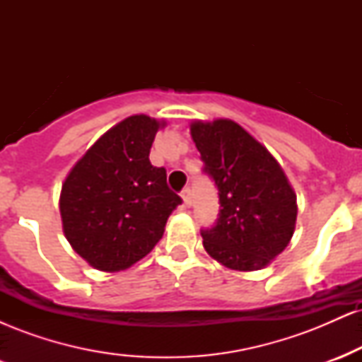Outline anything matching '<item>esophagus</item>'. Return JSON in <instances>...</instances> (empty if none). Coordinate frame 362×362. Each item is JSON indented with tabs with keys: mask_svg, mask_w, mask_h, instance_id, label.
<instances>
[{
	"mask_svg": "<svg viewBox=\"0 0 362 362\" xmlns=\"http://www.w3.org/2000/svg\"><path fill=\"white\" fill-rule=\"evenodd\" d=\"M182 201H184L185 207H190V204H192V192H190L189 187H187L184 192H182Z\"/></svg>",
	"mask_w": 362,
	"mask_h": 362,
	"instance_id": "1",
	"label": "esophagus"
}]
</instances>
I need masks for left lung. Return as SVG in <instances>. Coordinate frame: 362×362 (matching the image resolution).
I'll return each mask as SVG.
<instances>
[{
    "label": "left lung",
    "mask_w": 362,
    "mask_h": 362,
    "mask_svg": "<svg viewBox=\"0 0 362 362\" xmlns=\"http://www.w3.org/2000/svg\"><path fill=\"white\" fill-rule=\"evenodd\" d=\"M204 172L219 195V218L202 231L206 252L231 271L267 267L296 228V194L264 144L231 119L190 124Z\"/></svg>",
    "instance_id": "1"
}]
</instances>
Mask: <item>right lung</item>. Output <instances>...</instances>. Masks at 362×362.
Returning <instances> with one entry per match:
<instances>
[{
    "label": "right lung",
    "instance_id": "obj_1",
    "mask_svg": "<svg viewBox=\"0 0 362 362\" xmlns=\"http://www.w3.org/2000/svg\"><path fill=\"white\" fill-rule=\"evenodd\" d=\"M165 120L138 114L95 141L62 182V231L73 250L103 272L129 269L163 236L182 199L153 167L149 149Z\"/></svg>",
    "mask_w": 362,
    "mask_h": 362
}]
</instances>
